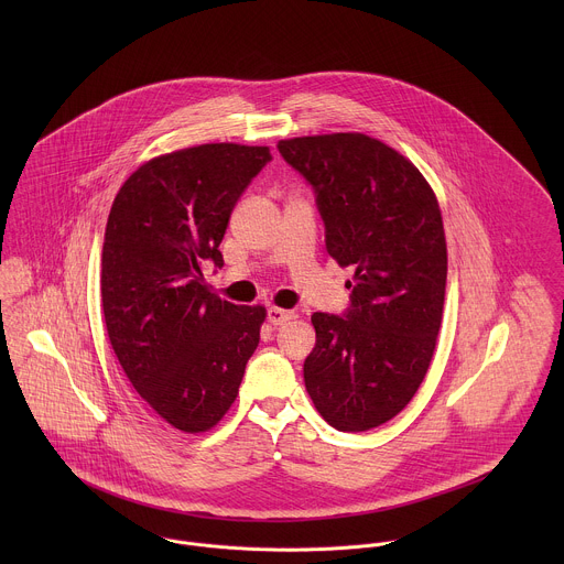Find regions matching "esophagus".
Returning <instances> with one entry per match:
<instances>
[{
    "label": "esophagus",
    "instance_id": "34e87169",
    "mask_svg": "<svg viewBox=\"0 0 564 564\" xmlns=\"http://www.w3.org/2000/svg\"><path fill=\"white\" fill-rule=\"evenodd\" d=\"M295 315L291 313V311H284V308H278V306H273V308H269L267 311V319L271 325H284V323L291 322Z\"/></svg>",
    "mask_w": 564,
    "mask_h": 564
}]
</instances>
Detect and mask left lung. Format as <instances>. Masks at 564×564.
Listing matches in <instances>:
<instances>
[{"instance_id": "left-lung-1", "label": "left lung", "mask_w": 564, "mask_h": 564, "mask_svg": "<svg viewBox=\"0 0 564 564\" xmlns=\"http://www.w3.org/2000/svg\"><path fill=\"white\" fill-rule=\"evenodd\" d=\"M278 150L315 186L327 253L354 267L347 315L311 319L306 391L332 427H378L414 398L436 347L447 282L438 199L412 162L360 132L284 139Z\"/></svg>"}]
</instances>
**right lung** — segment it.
Here are the masks:
<instances>
[{
    "label": "right lung",
    "instance_id": "right-lung-1",
    "mask_svg": "<svg viewBox=\"0 0 564 564\" xmlns=\"http://www.w3.org/2000/svg\"><path fill=\"white\" fill-rule=\"evenodd\" d=\"M271 161L264 145L204 143L143 162L119 188L101 249V311L137 393L186 434L213 430L239 395L264 306L204 282L237 199Z\"/></svg>",
    "mask_w": 564,
    "mask_h": 564
}]
</instances>
